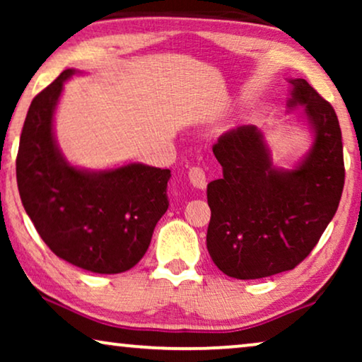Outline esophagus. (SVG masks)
Instances as JSON below:
<instances>
[{"instance_id": "1", "label": "esophagus", "mask_w": 362, "mask_h": 362, "mask_svg": "<svg viewBox=\"0 0 362 362\" xmlns=\"http://www.w3.org/2000/svg\"><path fill=\"white\" fill-rule=\"evenodd\" d=\"M187 176H189V181L192 186L197 187V189H206L207 180H206V173L202 168H197V166L191 168L189 173H187Z\"/></svg>"}]
</instances>
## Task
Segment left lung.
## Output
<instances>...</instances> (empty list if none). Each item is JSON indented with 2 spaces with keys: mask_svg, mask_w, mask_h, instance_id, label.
Segmentation results:
<instances>
[{
  "mask_svg": "<svg viewBox=\"0 0 362 362\" xmlns=\"http://www.w3.org/2000/svg\"><path fill=\"white\" fill-rule=\"evenodd\" d=\"M288 112L301 108L311 136L291 168L275 166L255 125L226 132L214 146L221 180L207 185V250L217 269L255 280L295 269L338 211L344 186L341 128L334 108L305 78H288Z\"/></svg>",
  "mask_w": 362,
  "mask_h": 362,
  "instance_id": "1",
  "label": "left lung"
}]
</instances>
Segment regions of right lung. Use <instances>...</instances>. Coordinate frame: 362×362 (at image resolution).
I'll use <instances>...</instances> for the list:
<instances>
[{"label": "right lung", "mask_w": 362, "mask_h": 362, "mask_svg": "<svg viewBox=\"0 0 362 362\" xmlns=\"http://www.w3.org/2000/svg\"><path fill=\"white\" fill-rule=\"evenodd\" d=\"M66 69L37 93L19 140L16 180L37 234L59 259L93 274H122L145 255L168 211L170 170L143 163L87 170L67 161L54 133Z\"/></svg>", "instance_id": "obj_1"}]
</instances>
